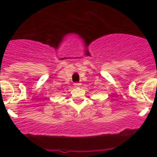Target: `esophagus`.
Returning a JSON list of instances; mask_svg holds the SVG:
<instances>
[{
    "label": "esophagus",
    "mask_w": 157,
    "mask_h": 157,
    "mask_svg": "<svg viewBox=\"0 0 157 157\" xmlns=\"http://www.w3.org/2000/svg\"><path fill=\"white\" fill-rule=\"evenodd\" d=\"M81 83H78V82H75V83H74V86L75 87H80L81 86Z\"/></svg>",
    "instance_id": "esophagus-1"
}]
</instances>
